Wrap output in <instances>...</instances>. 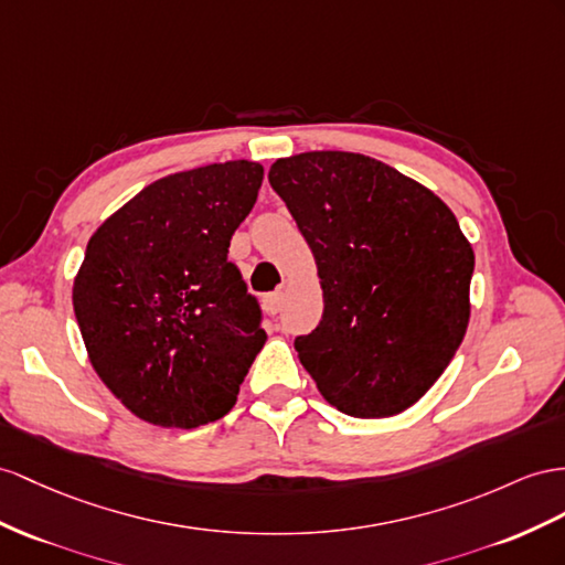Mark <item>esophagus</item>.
<instances>
[{
  "instance_id": "esophagus-1",
  "label": "esophagus",
  "mask_w": 565,
  "mask_h": 565,
  "mask_svg": "<svg viewBox=\"0 0 565 565\" xmlns=\"http://www.w3.org/2000/svg\"><path fill=\"white\" fill-rule=\"evenodd\" d=\"M284 300H286V294H284V291H274V294H269V296L265 298V308H267V312H269V315H277V312H281V308H284Z\"/></svg>"
}]
</instances>
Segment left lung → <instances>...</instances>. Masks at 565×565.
Returning a JSON list of instances; mask_svg holds the SVG:
<instances>
[{"label": "left lung", "instance_id": "left-lung-1", "mask_svg": "<svg viewBox=\"0 0 565 565\" xmlns=\"http://www.w3.org/2000/svg\"><path fill=\"white\" fill-rule=\"evenodd\" d=\"M269 183L308 241L324 312L296 339L302 367L345 415L420 401L470 322L472 245L429 188L380 159L315 150L277 159Z\"/></svg>", "mask_w": 565, "mask_h": 565}]
</instances>
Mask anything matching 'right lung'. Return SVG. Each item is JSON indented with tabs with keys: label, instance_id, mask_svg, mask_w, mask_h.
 <instances>
[{
	"label": "right lung",
	"instance_id": "obj_1",
	"mask_svg": "<svg viewBox=\"0 0 565 565\" xmlns=\"http://www.w3.org/2000/svg\"><path fill=\"white\" fill-rule=\"evenodd\" d=\"M265 169L248 159L169 173L97 226L74 312L97 377L140 420L193 429L234 408L267 331L228 263Z\"/></svg>",
	"mask_w": 565,
	"mask_h": 565
}]
</instances>
